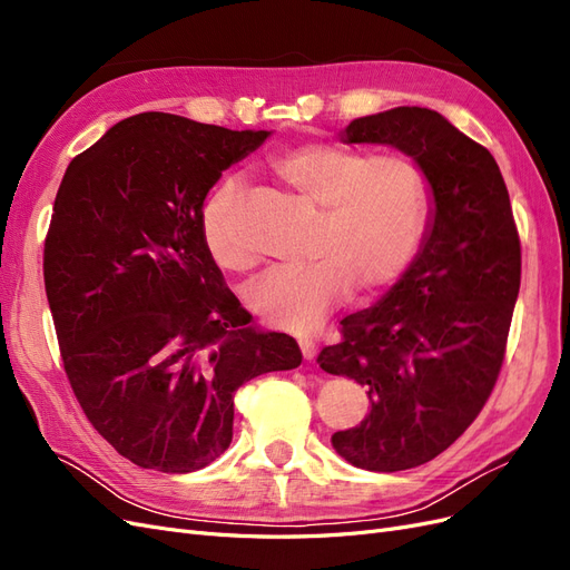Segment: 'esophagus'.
<instances>
[{
	"instance_id": "obj_1",
	"label": "esophagus",
	"mask_w": 570,
	"mask_h": 570,
	"mask_svg": "<svg viewBox=\"0 0 570 570\" xmlns=\"http://www.w3.org/2000/svg\"><path fill=\"white\" fill-rule=\"evenodd\" d=\"M299 350H302V356L306 361H314L316 358V342L312 340H299Z\"/></svg>"
}]
</instances>
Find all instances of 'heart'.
Returning <instances> with one entry per match:
<instances>
[{
    "label": "heart",
    "mask_w": 570,
    "mask_h": 570,
    "mask_svg": "<svg viewBox=\"0 0 570 570\" xmlns=\"http://www.w3.org/2000/svg\"><path fill=\"white\" fill-rule=\"evenodd\" d=\"M273 178L316 218L306 264L264 273L247 289L252 312L285 333L306 335L350 295L396 281L416 254L428 216L423 168L396 151L368 154L331 142L289 147L268 161ZM239 187L218 185L202 212L204 245L226 271L254 266L252 247L235 228Z\"/></svg>",
    "instance_id": "obj_1"
}]
</instances>
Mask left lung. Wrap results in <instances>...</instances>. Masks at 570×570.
Segmentation results:
<instances>
[{
    "label": "left lung",
    "instance_id": "obj_1",
    "mask_svg": "<svg viewBox=\"0 0 570 570\" xmlns=\"http://www.w3.org/2000/svg\"><path fill=\"white\" fill-rule=\"evenodd\" d=\"M347 145H387L428 178L421 249L377 304L342 318L325 373L366 390L371 413L331 438L356 469L394 473L442 454L497 383L521 287V243L492 154L433 109L354 118Z\"/></svg>",
    "mask_w": 570,
    "mask_h": 570
}]
</instances>
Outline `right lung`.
Returning a JSON list of instances; mask_svg holds the SVG:
<instances>
[{"label":"right lung","mask_w":570,"mask_h":570,"mask_svg":"<svg viewBox=\"0 0 570 570\" xmlns=\"http://www.w3.org/2000/svg\"><path fill=\"white\" fill-rule=\"evenodd\" d=\"M268 130L176 114L120 120L66 168L45 239V289L85 416L140 469L193 473L233 440L239 385L302 364L258 331L204 245L220 174Z\"/></svg>","instance_id":"right-lung-1"}]
</instances>
